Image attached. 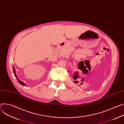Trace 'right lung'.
Instances as JSON below:
<instances>
[{
	"mask_svg": "<svg viewBox=\"0 0 124 124\" xmlns=\"http://www.w3.org/2000/svg\"><path fill=\"white\" fill-rule=\"evenodd\" d=\"M13 72H14V76H15V77H16V78H17V81H18V82H19L21 85H22L26 86V85L25 84V83H23V82H22V81H20V80L18 79V78H17V75H16V72H15V68H14V66H13Z\"/></svg>",
	"mask_w": 124,
	"mask_h": 124,
	"instance_id": "obj_1",
	"label": "right lung"
}]
</instances>
